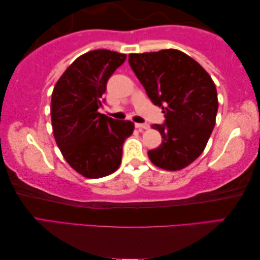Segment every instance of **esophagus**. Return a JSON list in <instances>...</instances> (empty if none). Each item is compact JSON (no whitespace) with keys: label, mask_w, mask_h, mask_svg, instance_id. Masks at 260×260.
<instances>
[{"label":"esophagus","mask_w":260,"mask_h":260,"mask_svg":"<svg viewBox=\"0 0 260 260\" xmlns=\"http://www.w3.org/2000/svg\"><path fill=\"white\" fill-rule=\"evenodd\" d=\"M136 127H137L139 131H144L150 129V124H147V123H136Z\"/></svg>","instance_id":"obj_1"}]
</instances>
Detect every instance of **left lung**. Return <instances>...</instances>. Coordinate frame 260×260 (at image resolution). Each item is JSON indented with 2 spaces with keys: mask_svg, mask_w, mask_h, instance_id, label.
<instances>
[{
  "mask_svg": "<svg viewBox=\"0 0 260 260\" xmlns=\"http://www.w3.org/2000/svg\"><path fill=\"white\" fill-rule=\"evenodd\" d=\"M129 64L166 118L152 125L162 142L147 152L148 158L166 170L186 167L202 154L215 125L219 104L213 80L198 62L176 49L130 54Z\"/></svg>",
  "mask_w": 260,
  "mask_h": 260,
  "instance_id": "left-lung-1",
  "label": "left lung"
}]
</instances>
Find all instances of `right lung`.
Listing matches in <instances>:
<instances>
[{
    "label": "right lung",
    "mask_w": 260,
    "mask_h": 260,
    "mask_svg": "<svg viewBox=\"0 0 260 260\" xmlns=\"http://www.w3.org/2000/svg\"><path fill=\"white\" fill-rule=\"evenodd\" d=\"M125 54L96 49L79 56L54 87L50 115L55 140L76 172L88 178L110 175L120 167L124 140L135 124L100 114L104 93Z\"/></svg>",
    "instance_id": "add662e5"
}]
</instances>
